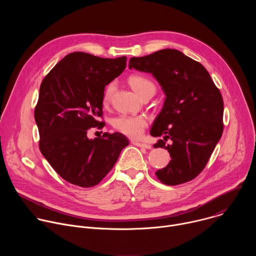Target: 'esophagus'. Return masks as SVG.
Wrapping results in <instances>:
<instances>
[{
	"instance_id": "1",
	"label": "esophagus",
	"mask_w": 256,
	"mask_h": 256,
	"mask_svg": "<svg viewBox=\"0 0 256 256\" xmlns=\"http://www.w3.org/2000/svg\"><path fill=\"white\" fill-rule=\"evenodd\" d=\"M132 144L136 146V147H140V148H144V149H151L152 146L149 144H144V142H136V140H132Z\"/></svg>"
}]
</instances>
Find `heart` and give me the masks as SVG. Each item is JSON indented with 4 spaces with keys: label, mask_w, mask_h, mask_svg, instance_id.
<instances>
[{
    "label": "heart",
    "mask_w": 256,
    "mask_h": 256,
    "mask_svg": "<svg viewBox=\"0 0 256 256\" xmlns=\"http://www.w3.org/2000/svg\"><path fill=\"white\" fill-rule=\"evenodd\" d=\"M128 83L132 90L140 97L146 92L156 91L155 85L147 78L138 75H132L128 78ZM114 83H110L103 93V103L107 104L110 100L114 91ZM112 126L116 130L130 138H138L142 136L144 128L147 126V120L140 116H126L122 114L112 120Z\"/></svg>",
    "instance_id": "obj_1"
}]
</instances>
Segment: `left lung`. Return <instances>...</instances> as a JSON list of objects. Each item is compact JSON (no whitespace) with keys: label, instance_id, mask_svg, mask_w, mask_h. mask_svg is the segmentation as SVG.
I'll use <instances>...</instances> for the list:
<instances>
[{"label":"left lung","instance_id":"1","mask_svg":"<svg viewBox=\"0 0 256 256\" xmlns=\"http://www.w3.org/2000/svg\"><path fill=\"white\" fill-rule=\"evenodd\" d=\"M130 68L150 72L165 100L150 134L163 136L154 148L168 150L169 164L156 171L168 186L184 184L206 167L223 134L224 102L206 68L177 50L130 58ZM167 138L172 142L167 145Z\"/></svg>","mask_w":256,"mask_h":256}]
</instances>
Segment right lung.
Instances as JSON below:
<instances>
[{
	"label": "right lung",
	"mask_w": 256,
	"mask_h": 256,
	"mask_svg": "<svg viewBox=\"0 0 256 256\" xmlns=\"http://www.w3.org/2000/svg\"><path fill=\"white\" fill-rule=\"evenodd\" d=\"M126 58H103L76 52L66 56L44 79L34 118L40 148L56 172L72 184L91 188L116 163L128 140L120 132L89 138L103 128L104 88L124 70Z\"/></svg>",
	"instance_id": "right-lung-1"
}]
</instances>
